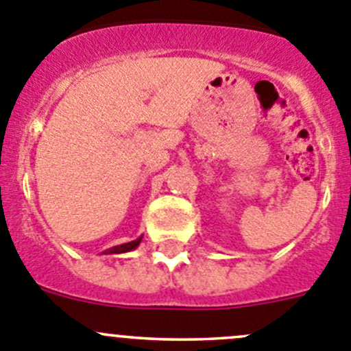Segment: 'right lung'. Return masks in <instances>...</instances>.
<instances>
[{"label": "right lung", "instance_id": "obj_1", "mask_svg": "<svg viewBox=\"0 0 351 351\" xmlns=\"http://www.w3.org/2000/svg\"><path fill=\"white\" fill-rule=\"evenodd\" d=\"M142 237H143V235H142ZM142 237L135 239V241H131V242H126V244L114 245V247H110V250L104 251V254H121V253H128V251L136 250L140 242H142Z\"/></svg>", "mask_w": 351, "mask_h": 351}]
</instances>
